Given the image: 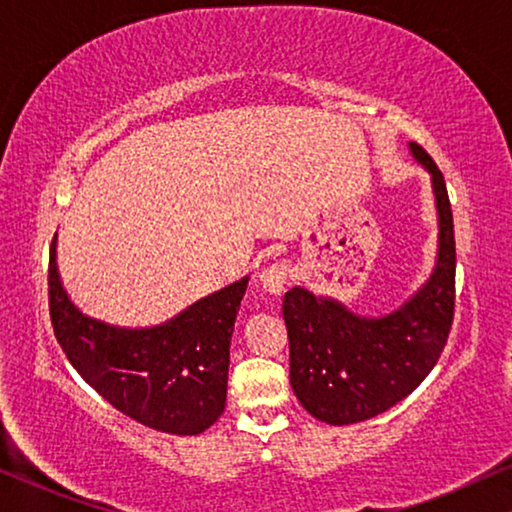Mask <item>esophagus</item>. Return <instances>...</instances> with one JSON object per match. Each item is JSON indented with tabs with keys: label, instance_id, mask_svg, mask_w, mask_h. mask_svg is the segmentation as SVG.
<instances>
[{
	"label": "esophagus",
	"instance_id": "esophagus-1",
	"mask_svg": "<svg viewBox=\"0 0 512 512\" xmlns=\"http://www.w3.org/2000/svg\"><path fill=\"white\" fill-rule=\"evenodd\" d=\"M287 278H289V266L285 262H273L271 266H266V269L259 273V282H262L264 292L276 294V296L285 292Z\"/></svg>",
	"mask_w": 512,
	"mask_h": 512
}]
</instances>
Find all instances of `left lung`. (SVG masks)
<instances>
[{
  "label": "left lung",
  "instance_id": "obj_1",
  "mask_svg": "<svg viewBox=\"0 0 512 512\" xmlns=\"http://www.w3.org/2000/svg\"><path fill=\"white\" fill-rule=\"evenodd\" d=\"M414 158L432 174L439 213L437 264L411 299L384 317L294 287L282 301L289 338V384L303 409L329 425L384 414L437 365L455 312V234L444 174L421 144Z\"/></svg>",
  "mask_w": 512,
  "mask_h": 512
}]
</instances>
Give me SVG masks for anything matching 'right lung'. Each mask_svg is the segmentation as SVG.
<instances>
[{"instance_id":"add662e5","label":"right lung","mask_w":512,"mask_h":512,"mask_svg":"<svg viewBox=\"0 0 512 512\" xmlns=\"http://www.w3.org/2000/svg\"><path fill=\"white\" fill-rule=\"evenodd\" d=\"M52 239L48 299L55 338L78 375L133 421L167 434H200L227 400L230 340L248 278L204 296L170 322L121 329L75 308Z\"/></svg>"}]
</instances>
